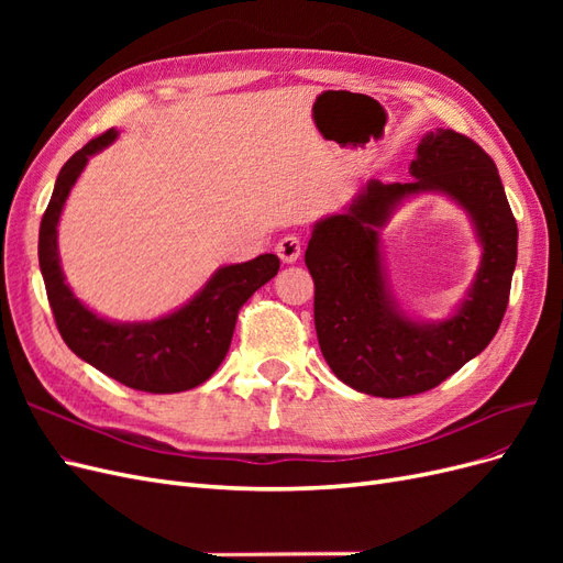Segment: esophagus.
Wrapping results in <instances>:
<instances>
[{"mask_svg":"<svg viewBox=\"0 0 563 563\" xmlns=\"http://www.w3.org/2000/svg\"><path fill=\"white\" fill-rule=\"evenodd\" d=\"M277 255L282 258V263H296L300 258V251H302V244H300V236L296 234H286L284 240H279L277 244Z\"/></svg>","mask_w":563,"mask_h":563,"instance_id":"obj_1","label":"esophagus"}]
</instances>
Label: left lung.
Listing matches in <instances>:
<instances>
[{
    "mask_svg": "<svg viewBox=\"0 0 563 563\" xmlns=\"http://www.w3.org/2000/svg\"><path fill=\"white\" fill-rule=\"evenodd\" d=\"M416 152L413 180H368L343 213L314 223L305 251L323 360L345 385L385 399L428 391L484 352L505 317L517 265V220L486 152L453 129L430 131ZM422 191L460 202L483 244L471 291L444 322L408 318L382 267L377 230L404 198Z\"/></svg>",
    "mask_w": 563,
    "mask_h": 563,
    "instance_id": "8db88e82",
    "label": "left lung"
}]
</instances>
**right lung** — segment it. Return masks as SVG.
<instances>
[{
  "mask_svg": "<svg viewBox=\"0 0 563 563\" xmlns=\"http://www.w3.org/2000/svg\"><path fill=\"white\" fill-rule=\"evenodd\" d=\"M117 139L110 129L65 162L40 225V269L56 327L79 360L126 387L174 395L209 380L223 364L242 305L279 272L275 253L220 267L183 308L155 321L119 323L98 317L65 284L58 220L89 157Z\"/></svg>",
  "mask_w": 563,
  "mask_h": 563,
  "instance_id": "1",
  "label": "right lung"
}]
</instances>
